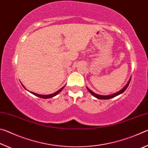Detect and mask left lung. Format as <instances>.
I'll use <instances>...</instances> for the list:
<instances>
[{"instance_id": "8db88e82", "label": "left lung", "mask_w": 148, "mask_h": 148, "mask_svg": "<svg viewBox=\"0 0 148 148\" xmlns=\"http://www.w3.org/2000/svg\"><path fill=\"white\" fill-rule=\"evenodd\" d=\"M131 79L130 78L129 82H128V83L127 84L126 86H125V87H123V88L122 89L120 90L119 91L116 92V93H114V94H112V95H98V94L95 93V92H94L93 91H92L91 90H90V89L88 88V87H87V90H88V91H89V92H90V93H91V95H93V96H94L95 97H96L97 99H102V100H103V99H104V100H106V99H109L114 98V97L117 96V95H120V94L123 93V92L125 91V90L127 89V87H128L129 85V84H130V82H131Z\"/></svg>"}]
</instances>
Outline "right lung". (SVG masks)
<instances>
[{"label":"right lung","mask_w":148,"mask_h":148,"mask_svg":"<svg viewBox=\"0 0 148 148\" xmlns=\"http://www.w3.org/2000/svg\"><path fill=\"white\" fill-rule=\"evenodd\" d=\"M22 86H23V85H22ZM23 87H24V88H25V87L24 86H23ZM64 87V86L62 87V88H61L60 89H59L57 91L55 92L54 93H52V94H50V95H39V94L35 93V92H31H31L32 94H33L34 95H35V96H37V97H40V98H42V99H49V98H52V97L56 96V95H57V94L59 93V92H61L62 89H63Z\"/></svg>","instance_id":"1"}]
</instances>
